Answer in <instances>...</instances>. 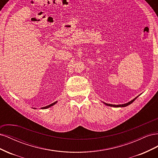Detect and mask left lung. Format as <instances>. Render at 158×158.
Wrapping results in <instances>:
<instances>
[{"instance_id":"8db88e82","label":"left lung","mask_w":158,"mask_h":158,"mask_svg":"<svg viewBox=\"0 0 158 158\" xmlns=\"http://www.w3.org/2000/svg\"><path fill=\"white\" fill-rule=\"evenodd\" d=\"M138 96H139V95H138ZM138 96H137V97L135 98V99H133L132 100V101L129 102H128V103H125V104H122V105H112V104H109V103H104L106 104V106H110V107H127V106H128V105L131 104Z\"/></svg>"}]
</instances>
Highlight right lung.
<instances>
[{
    "instance_id": "right-lung-1",
    "label": "right lung",
    "mask_w": 158,
    "mask_h": 158,
    "mask_svg": "<svg viewBox=\"0 0 158 158\" xmlns=\"http://www.w3.org/2000/svg\"><path fill=\"white\" fill-rule=\"evenodd\" d=\"M56 102H54V103H52L50 104L49 106H46V107H42L41 109H47V108H49V107H51V106H54V105H55V103H56Z\"/></svg>"
}]
</instances>
